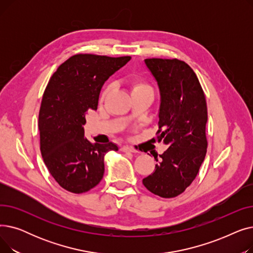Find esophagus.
Listing matches in <instances>:
<instances>
[{"label": "esophagus", "instance_id": "34e87169", "mask_svg": "<svg viewBox=\"0 0 253 253\" xmlns=\"http://www.w3.org/2000/svg\"><path fill=\"white\" fill-rule=\"evenodd\" d=\"M121 150H122V152H124V153H135V152H136L133 148L128 147V145H125V147H122Z\"/></svg>", "mask_w": 253, "mask_h": 253}]
</instances>
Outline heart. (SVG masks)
I'll return each instance as SVG.
<instances>
[{
  "label": "heart",
  "mask_w": 253,
  "mask_h": 253,
  "mask_svg": "<svg viewBox=\"0 0 253 253\" xmlns=\"http://www.w3.org/2000/svg\"><path fill=\"white\" fill-rule=\"evenodd\" d=\"M130 87H131V90H132V94H134V93H137V92H140V91H145V90H152V88L147 84L144 83L143 81H141V80L139 79H134V80H131L130 81ZM110 91V88H106L103 93L101 94V99L108 94V92Z\"/></svg>",
  "instance_id": "b5f03b06"
}]
</instances>
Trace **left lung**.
Listing matches in <instances>:
<instances>
[{
  "mask_svg": "<svg viewBox=\"0 0 253 253\" xmlns=\"http://www.w3.org/2000/svg\"><path fill=\"white\" fill-rule=\"evenodd\" d=\"M144 63L160 91L157 138L169 147L160 158L155 157L159 163L142 183L157 196L173 198L196 178L206 156V99L196 74L184 61L149 58Z\"/></svg>",
  "mask_w": 253,
  "mask_h": 253,
  "instance_id": "left-lung-1",
  "label": "left lung"
}]
</instances>
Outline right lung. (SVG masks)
<instances>
[{
	"label": "right lung",
	"instance_id": "right-lung-1",
	"mask_svg": "<svg viewBox=\"0 0 253 253\" xmlns=\"http://www.w3.org/2000/svg\"><path fill=\"white\" fill-rule=\"evenodd\" d=\"M130 56L77 54L53 74L39 113L41 154L50 174L64 190L88 192L104 173V156L117 144L92 143L84 135L88 111L97 110L100 90Z\"/></svg>",
	"mask_w": 253,
	"mask_h": 253
}]
</instances>
